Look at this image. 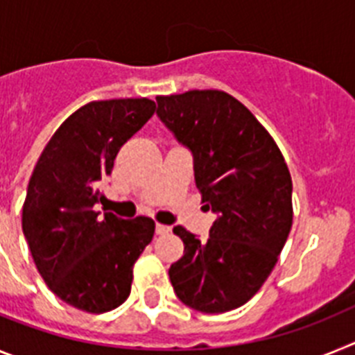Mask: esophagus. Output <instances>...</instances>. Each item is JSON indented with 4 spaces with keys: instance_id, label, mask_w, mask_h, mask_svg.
I'll return each instance as SVG.
<instances>
[{
    "instance_id": "esophagus-1",
    "label": "esophagus",
    "mask_w": 355,
    "mask_h": 355,
    "mask_svg": "<svg viewBox=\"0 0 355 355\" xmlns=\"http://www.w3.org/2000/svg\"><path fill=\"white\" fill-rule=\"evenodd\" d=\"M169 230H171V229H169L168 225H160V223L155 225V232L159 234V236H162V234H168Z\"/></svg>"
}]
</instances>
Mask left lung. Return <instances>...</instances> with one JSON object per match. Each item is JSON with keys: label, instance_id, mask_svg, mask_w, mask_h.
<instances>
[{"label": "left lung", "instance_id": "left-lung-1", "mask_svg": "<svg viewBox=\"0 0 355 355\" xmlns=\"http://www.w3.org/2000/svg\"><path fill=\"white\" fill-rule=\"evenodd\" d=\"M157 116L193 155L203 207L216 214L203 241L173 229L184 255L169 268L171 286L200 313L237 309L264 284L291 230L284 157L254 114L223 91L157 96Z\"/></svg>", "mask_w": 355, "mask_h": 355}]
</instances>
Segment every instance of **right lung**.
<instances>
[{
    "label": "right lung",
    "instance_id": "1",
    "mask_svg": "<svg viewBox=\"0 0 355 355\" xmlns=\"http://www.w3.org/2000/svg\"><path fill=\"white\" fill-rule=\"evenodd\" d=\"M155 112L148 98L91 101L58 126L37 160L23 234L48 288L69 306L107 313L128 298L134 264L152 241L150 218L96 211L119 148Z\"/></svg>",
    "mask_w": 355,
    "mask_h": 355
}]
</instances>
